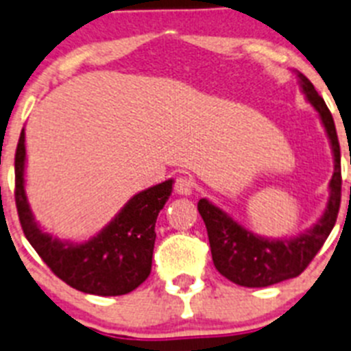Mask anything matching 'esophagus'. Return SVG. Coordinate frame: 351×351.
Segmentation results:
<instances>
[{
  "label": "esophagus",
  "instance_id": "1",
  "mask_svg": "<svg viewBox=\"0 0 351 351\" xmlns=\"http://www.w3.org/2000/svg\"><path fill=\"white\" fill-rule=\"evenodd\" d=\"M175 191L182 196H191L194 193V184L193 180L187 178V176H178L175 184Z\"/></svg>",
  "mask_w": 351,
  "mask_h": 351
}]
</instances>
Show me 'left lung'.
<instances>
[{"instance_id": "left-lung-1", "label": "left lung", "mask_w": 351, "mask_h": 351, "mask_svg": "<svg viewBox=\"0 0 351 351\" xmlns=\"http://www.w3.org/2000/svg\"><path fill=\"white\" fill-rule=\"evenodd\" d=\"M295 75L306 100L318 112L334 157L327 206L318 221L295 237L268 239L243 228L230 213L213 205L206 197L197 201V210L208 231L213 265L231 282L247 288H267L300 276L330 234L339 212L341 150L334 118L309 79L300 72H295Z\"/></svg>"}]
</instances>
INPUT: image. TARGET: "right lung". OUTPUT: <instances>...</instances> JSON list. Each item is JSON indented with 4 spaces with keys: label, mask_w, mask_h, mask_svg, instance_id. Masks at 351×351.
I'll use <instances>...</instances> for the list:
<instances>
[{
    "label": "right lung",
    "mask_w": 351,
    "mask_h": 351,
    "mask_svg": "<svg viewBox=\"0 0 351 351\" xmlns=\"http://www.w3.org/2000/svg\"><path fill=\"white\" fill-rule=\"evenodd\" d=\"M26 134L15 152V205L26 239L62 281L100 297L130 293L152 272L155 222L173 193L175 180L134 194L120 212L93 237L81 242L49 233L33 215L26 194Z\"/></svg>",
    "instance_id": "add662e5"
}]
</instances>
